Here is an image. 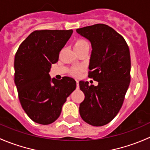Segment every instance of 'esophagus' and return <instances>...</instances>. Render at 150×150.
I'll list each match as a JSON object with an SVG mask.
<instances>
[{
  "label": "esophagus",
  "instance_id": "1",
  "mask_svg": "<svg viewBox=\"0 0 150 150\" xmlns=\"http://www.w3.org/2000/svg\"><path fill=\"white\" fill-rule=\"evenodd\" d=\"M76 84H77V88L79 87V80H76Z\"/></svg>",
  "mask_w": 150,
  "mask_h": 150
}]
</instances>
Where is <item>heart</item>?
Wrapping results in <instances>:
<instances>
[{"instance_id":"heart-1","label":"heart","mask_w":150,"mask_h":150,"mask_svg":"<svg viewBox=\"0 0 150 150\" xmlns=\"http://www.w3.org/2000/svg\"><path fill=\"white\" fill-rule=\"evenodd\" d=\"M85 45H88V42L85 40L79 39L78 40L76 41V42L74 43V47H82V46ZM81 71H82V68L81 67H75L71 70V73L73 75L76 76H77L80 75Z\"/></svg>"}]
</instances>
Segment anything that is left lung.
<instances>
[{
    "mask_svg": "<svg viewBox=\"0 0 150 150\" xmlns=\"http://www.w3.org/2000/svg\"><path fill=\"white\" fill-rule=\"evenodd\" d=\"M76 32L91 42L88 76L98 82L94 86L79 81L85 96L79 105L80 115L92 126H104L119 112L130 84L129 46L120 34L104 24L77 29Z\"/></svg>",
    "mask_w": 150,
    "mask_h": 150,
    "instance_id": "1",
    "label": "left lung"
}]
</instances>
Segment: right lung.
<instances>
[{"label":"right lung","instance_id":"right-lung-1","mask_svg":"<svg viewBox=\"0 0 150 150\" xmlns=\"http://www.w3.org/2000/svg\"><path fill=\"white\" fill-rule=\"evenodd\" d=\"M73 33L69 30H36L18 47L14 58V82L21 107L35 123L58 119L66 98L76 87L74 79L50 78L52 64Z\"/></svg>","mask_w":150,"mask_h":150}]
</instances>
